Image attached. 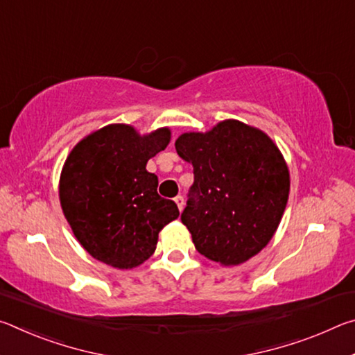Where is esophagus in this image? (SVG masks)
<instances>
[{
  "instance_id": "obj_1",
  "label": "esophagus",
  "mask_w": 355,
  "mask_h": 355,
  "mask_svg": "<svg viewBox=\"0 0 355 355\" xmlns=\"http://www.w3.org/2000/svg\"><path fill=\"white\" fill-rule=\"evenodd\" d=\"M173 200H175V203H177V207H178L180 211H182L183 207H184V199H183V196H177L175 199H173Z\"/></svg>"
}]
</instances>
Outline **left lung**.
<instances>
[{"label": "left lung", "mask_w": 355, "mask_h": 355, "mask_svg": "<svg viewBox=\"0 0 355 355\" xmlns=\"http://www.w3.org/2000/svg\"><path fill=\"white\" fill-rule=\"evenodd\" d=\"M175 148L194 167L182 222L199 254L222 266L257 255L277 230L290 194V172L271 137L224 120L207 133H183Z\"/></svg>", "instance_id": "left-lung-1"}]
</instances>
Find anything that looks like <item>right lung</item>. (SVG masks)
Returning a JSON list of instances; mask_svg holds the SVG:
<instances>
[{"mask_svg":"<svg viewBox=\"0 0 355 355\" xmlns=\"http://www.w3.org/2000/svg\"><path fill=\"white\" fill-rule=\"evenodd\" d=\"M171 130L141 136L112 123L84 137L65 159L59 199L78 241L95 260L131 269L153 255L158 233L178 218L175 202L163 199L150 158L167 147Z\"/></svg>","mask_w":355,"mask_h":355,"instance_id":"1","label":"right lung"}]
</instances>
